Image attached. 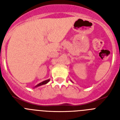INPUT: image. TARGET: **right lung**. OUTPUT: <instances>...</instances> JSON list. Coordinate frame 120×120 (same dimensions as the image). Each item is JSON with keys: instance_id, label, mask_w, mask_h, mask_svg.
<instances>
[{"instance_id": "add662e5", "label": "right lung", "mask_w": 120, "mask_h": 120, "mask_svg": "<svg viewBox=\"0 0 120 120\" xmlns=\"http://www.w3.org/2000/svg\"><path fill=\"white\" fill-rule=\"evenodd\" d=\"M49 81H50V79H47V80H44V81H43L42 82H41V83H38V85H37L35 86H34V88H35L38 87V86H40L43 85L47 84V83H48Z\"/></svg>"}]
</instances>
